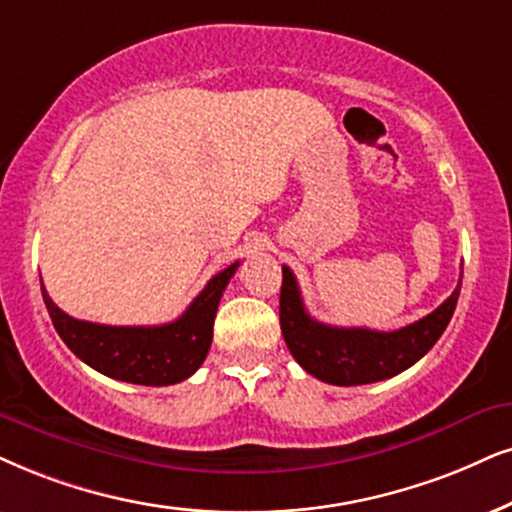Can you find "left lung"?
Segmentation results:
<instances>
[{
  "instance_id": "1",
  "label": "left lung",
  "mask_w": 512,
  "mask_h": 512,
  "mask_svg": "<svg viewBox=\"0 0 512 512\" xmlns=\"http://www.w3.org/2000/svg\"><path fill=\"white\" fill-rule=\"evenodd\" d=\"M458 293L461 286H456L435 312L399 331L380 333L371 328H338L314 321L307 314L295 274L283 267L281 300H278L281 333L297 364L323 383L342 387L378 383L406 371L430 352L454 316Z\"/></svg>"
}]
</instances>
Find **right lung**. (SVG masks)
<instances>
[{
	"mask_svg": "<svg viewBox=\"0 0 512 512\" xmlns=\"http://www.w3.org/2000/svg\"><path fill=\"white\" fill-rule=\"evenodd\" d=\"M238 264L212 276L186 312L163 326H101L80 321L56 307L44 283L42 297L56 333L84 364L122 383L163 387L186 380L208 357L219 300Z\"/></svg>",
	"mask_w": 512,
	"mask_h": 512,
	"instance_id": "obj_1",
	"label": "right lung"
}]
</instances>
